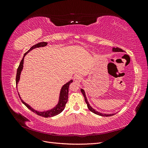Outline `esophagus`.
I'll list each match as a JSON object with an SVG mask.
<instances>
[{
  "label": "esophagus",
  "instance_id": "34e87169",
  "mask_svg": "<svg viewBox=\"0 0 148 148\" xmlns=\"http://www.w3.org/2000/svg\"><path fill=\"white\" fill-rule=\"evenodd\" d=\"M74 81L75 82H79L80 81H81L82 79V77L81 76H80L79 74H77L75 75V76L74 77Z\"/></svg>",
  "mask_w": 148,
  "mask_h": 148
}]
</instances>
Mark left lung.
Wrapping results in <instances>:
<instances>
[{"instance_id": "1", "label": "left lung", "mask_w": 148, "mask_h": 148, "mask_svg": "<svg viewBox=\"0 0 148 148\" xmlns=\"http://www.w3.org/2000/svg\"><path fill=\"white\" fill-rule=\"evenodd\" d=\"M112 51L113 52H123V51L122 50V49L120 48H119V47H113L112 48ZM81 91L83 94V95L84 97V100H85V102H86V103L87 104V106H88V108L89 109V110H90L91 112H93L94 114H97L98 115H101V116H102V117H109V116H112L114 115L115 114H102V113H101V112H99L96 111L95 109H94L92 107L90 106V104H89V102L88 101V99H87V97L86 96V95H85V91H84V89H81Z\"/></svg>"}]
</instances>
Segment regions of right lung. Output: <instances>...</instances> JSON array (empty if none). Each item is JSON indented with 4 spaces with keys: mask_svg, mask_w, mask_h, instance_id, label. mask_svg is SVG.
Instances as JSON below:
<instances>
[{
    "mask_svg": "<svg viewBox=\"0 0 148 148\" xmlns=\"http://www.w3.org/2000/svg\"><path fill=\"white\" fill-rule=\"evenodd\" d=\"M47 45V42H39L38 44H35L33 46L31 47L29 50L26 52L24 56L23 59H22L21 61L20 62V64L19 65L18 68L17 69V72H16V84L17 86L18 83L19 81H20V75H21V72L22 70H23V62H24V57H25V56L27 54V53L30 52L31 50L35 49V48H38V47H44ZM73 82V80L71 79L70 81L67 82L66 84H65L62 87L61 89H60V96H59V102H58V104L53 107V108L51 109V110H46L44 112H39L38 111L34 109L33 108H32L29 105L26 104V102H25L22 99H21V97L20 96V95L18 93L19 97L20 98V99L21 101V102H23V104H25L28 108L31 110L32 112H33L34 113L36 114L37 115L41 116V117H53V116L57 115L58 114H59L60 113H61L62 111H63L65 107V105L66 104L67 101H68V96H69V85L71 83Z\"/></svg>",
    "mask_w": 148,
    "mask_h": 148,
    "instance_id": "right-lung-1",
    "label": "right lung"
}]
</instances>
